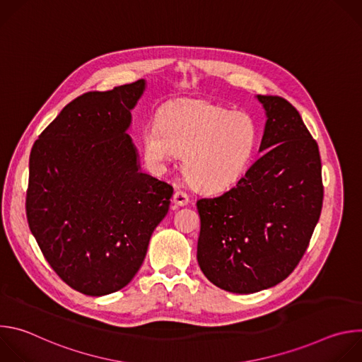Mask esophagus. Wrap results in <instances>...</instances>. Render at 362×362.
Instances as JSON below:
<instances>
[{
	"label": "esophagus",
	"mask_w": 362,
	"mask_h": 362,
	"mask_svg": "<svg viewBox=\"0 0 362 362\" xmlns=\"http://www.w3.org/2000/svg\"><path fill=\"white\" fill-rule=\"evenodd\" d=\"M173 202L177 206H185L189 203V194L185 190H176L173 194Z\"/></svg>",
	"instance_id": "obj_1"
}]
</instances>
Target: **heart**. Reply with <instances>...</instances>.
Instances as JSON below:
<instances>
[{"label": "heart", "instance_id": "1", "mask_svg": "<svg viewBox=\"0 0 362 362\" xmlns=\"http://www.w3.org/2000/svg\"><path fill=\"white\" fill-rule=\"evenodd\" d=\"M257 132L245 113L204 101H185L168 109L143 132L146 158L162 165L185 154L183 170L197 187L218 190L233 185L255 151Z\"/></svg>", "mask_w": 362, "mask_h": 362}]
</instances>
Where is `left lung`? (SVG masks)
<instances>
[{"instance_id": "left-lung-1", "label": "left lung", "mask_w": 362, "mask_h": 362, "mask_svg": "<svg viewBox=\"0 0 362 362\" xmlns=\"http://www.w3.org/2000/svg\"><path fill=\"white\" fill-rule=\"evenodd\" d=\"M267 124L264 151L238 183L196 202L197 262L214 285L253 293L286 279L318 223L322 166L315 139L299 112L279 95H257Z\"/></svg>"}]
</instances>
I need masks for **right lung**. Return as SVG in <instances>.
Masks as SVG:
<instances>
[{"instance_id": "1", "label": "right lung", "mask_w": 362, "mask_h": 362, "mask_svg": "<svg viewBox=\"0 0 362 362\" xmlns=\"http://www.w3.org/2000/svg\"><path fill=\"white\" fill-rule=\"evenodd\" d=\"M143 90L137 80L78 95L30 153V230L48 265L84 295L124 288L169 211L172 185L139 170L126 133Z\"/></svg>"}]
</instances>
